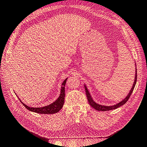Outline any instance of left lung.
<instances>
[{"instance_id": "1", "label": "left lung", "mask_w": 147, "mask_h": 147, "mask_svg": "<svg viewBox=\"0 0 147 147\" xmlns=\"http://www.w3.org/2000/svg\"><path fill=\"white\" fill-rule=\"evenodd\" d=\"M136 82H137V69H136V76H135V80H134V84H133L132 88H131V90L129 93L128 95L127 96V97L123 100H122L121 102H120L119 103H118L116 105H113V106H104V105H101L96 104V102L94 100H93L91 98L90 92H89L88 90H87V88L86 87V86H84V88H85L86 97H87V99H88V103L92 107V108H94V109H96V110H98V111H109V110H111L116 109L119 107L120 106L125 104L126 103V102L128 100V99H129V97H130L131 94L132 93V91H133V90H134V87L136 86Z\"/></svg>"}]
</instances>
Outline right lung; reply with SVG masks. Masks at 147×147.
<instances>
[{
    "label": "right lung",
    "mask_w": 147,
    "mask_h": 147,
    "mask_svg": "<svg viewBox=\"0 0 147 147\" xmlns=\"http://www.w3.org/2000/svg\"><path fill=\"white\" fill-rule=\"evenodd\" d=\"M67 79V78H66L63 83V84H62L61 94L58 97V99H57L55 102H53V103L51 104L50 105L43 107H40V108H33V107H28V105H25L24 103H23V102L21 101L20 99H19L25 107L29 111H31V112H34L40 114H53V113H57L62 108H63L64 103L65 85L66 83Z\"/></svg>",
    "instance_id": "obj_1"
}]
</instances>
